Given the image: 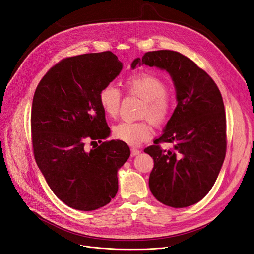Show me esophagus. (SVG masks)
<instances>
[{"label":"esophagus","mask_w":254,"mask_h":254,"mask_svg":"<svg viewBox=\"0 0 254 254\" xmlns=\"http://www.w3.org/2000/svg\"><path fill=\"white\" fill-rule=\"evenodd\" d=\"M141 152V150L137 149V148H131L130 149V156L131 157H135V156H138V154Z\"/></svg>","instance_id":"esophagus-1"}]
</instances>
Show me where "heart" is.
<instances>
[{
  "mask_svg": "<svg viewBox=\"0 0 254 254\" xmlns=\"http://www.w3.org/2000/svg\"><path fill=\"white\" fill-rule=\"evenodd\" d=\"M125 86L128 95L143 100L141 117H147L156 127L167 123L172 113L173 98L161 78L149 72H137L128 76ZM98 102L108 117L115 118L119 113L121 93L113 85H107L100 91ZM112 130L116 139L131 146L140 145L152 136L150 123L146 119L137 123L123 121L115 125Z\"/></svg>",
  "mask_w": 254,
  "mask_h": 254,
  "instance_id": "obj_1",
  "label": "heart"
}]
</instances>
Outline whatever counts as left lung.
Instances as JSON below:
<instances>
[{"label": "left lung", "instance_id": "left-lung-1", "mask_svg": "<svg viewBox=\"0 0 254 254\" xmlns=\"http://www.w3.org/2000/svg\"><path fill=\"white\" fill-rule=\"evenodd\" d=\"M143 64L169 72L178 100L163 135L144 149L154 163L149 189L165 205L195 204L212 189L225 159L222 95L211 76L179 52H147L131 67ZM161 142H172L174 147L163 150Z\"/></svg>", "mask_w": 254, "mask_h": 254}]
</instances>
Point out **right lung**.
I'll return each mask as SVG.
<instances>
[{"mask_svg": "<svg viewBox=\"0 0 254 254\" xmlns=\"http://www.w3.org/2000/svg\"><path fill=\"white\" fill-rule=\"evenodd\" d=\"M123 69L107 51L62 59L43 75L31 110L34 158L61 201L80 211H94L118 191L117 171L130 151L110 135L98 94ZM94 145L88 150L85 143ZM100 143V145L97 144Z\"/></svg>", "mask_w": 254, "mask_h": 254, "instance_id": "add662e5", "label": "right lung"}]
</instances>
